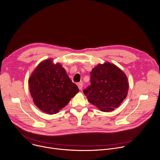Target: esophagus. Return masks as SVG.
<instances>
[{
	"mask_svg": "<svg viewBox=\"0 0 160 160\" xmlns=\"http://www.w3.org/2000/svg\"><path fill=\"white\" fill-rule=\"evenodd\" d=\"M77 85H78V88L82 90V87H83V83H82V82H79V83H77Z\"/></svg>",
	"mask_w": 160,
	"mask_h": 160,
	"instance_id": "obj_1",
	"label": "esophagus"
}]
</instances>
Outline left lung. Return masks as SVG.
<instances>
[{"label": "left lung", "instance_id": "left-lung-1", "mask_svg": "<svg viewBox=\"0 0 160 160\" xmlns=\"http://www.w3.org/2000/svg\"><path fill=\"white\" fill-rule=\"evenodd\" d=\"M91 85L83 90L88 100L101 111L111 112L126 97L129 88L125 73L109 63L99 64L90 73Z\"/></svg>", "mask_w": 160, "mask_h": 160}]
</instances>
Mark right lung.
<instances>
[{
  "label": "right lung",
  "mask_w": 160,
  "mask_h": 160,
  "mask_svg": "<svg viewBox=\"0 0 160 160\" xmlns=\"http://www.w3.org/2000/svg\"><path fill=\"white\" fill-rule=\"evenodd\" d=\"M31 95L37 107L49 114H57L78 92L65 70L51 60L41 62L29 79Z\"/></svg>",
  "instance_id": "right-lung-1"
}]
</instances>
